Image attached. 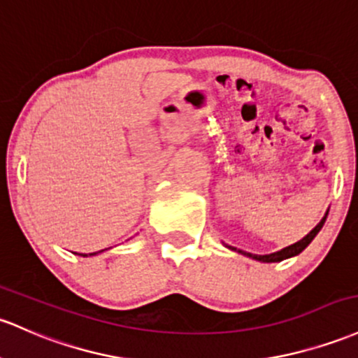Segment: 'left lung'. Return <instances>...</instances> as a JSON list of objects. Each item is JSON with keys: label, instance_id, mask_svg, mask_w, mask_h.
<instances>
[{"label": "left lung", "instance_id": "left-lung-1", "mask_svg": "<svg viewBox=\"0 0 358 358\" xmlns=\"http://www.w3.org/2000/svg\"><path fill=\"white\" fill-rule=\"evenodd\" d=\"M328 212H329V209L326 210V214L323 215V219H321V221L316 224V227H314L313 231H309V234H306V236L302 238L301 241L294 243V245H290V246H287V248H284V250H280V251H275V253H270V255H253V253H248V251H243V250L234 248V246H227V248L236 251V253L245 255V257H248V258H253V260H257V262H262V263H275V262H282V260H287V258L297 257V255H299L302 250L308 248L309 243H311L313 239L316 238V234L320 233L321 227L324 226L326 217H328Z\"/></svg>", "mask_w": 358, "mask_h": 358}]
</instances>
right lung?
<instances>
[{
    "label": "right lung",
    "mask_w": 358,
    "mask_h": 358,
    "mask_svg": "<svg viewBox=\"0 0 358 358\" xmlns=\"http://www.w3.org/2000/svg\"><path fill=\"white\" fill-rule=\"evenodd\" d=\"M101 251H105V250H101ZM101 251H95V253H80V257H95V255H98V253H101Z\"/></svg>",
    "instance_id": "add662e5"
}]
</instances>
